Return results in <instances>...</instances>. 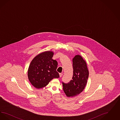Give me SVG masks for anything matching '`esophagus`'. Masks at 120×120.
I'll list each match as a JSON object with an SVG mask.
<instances>
[{"instance_id":"1","label":"esophagus","mask_w":120,"mask_h":120,"mask_svg":"<svg viewBox=\"0 0 120 120\" xmlns=\"http://www.w3.org/2000/svg\"><path fill=\"white\" fill-rule=\"evenodd\" d=\"M59 76L60 77H61L63 76V74L62 73H59Z\"/></svg>"}]
</instances>
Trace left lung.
I'll use <instances>...</instances> for the list:
<instances>
[{"label": "left lung", "instance_id": "left-lung-1", "mask_svg": "<svg viewBox=\"0 0 120 120\" xmlns=\"http://www.w3.org/2000/svg\"><path fill=\"white\" fill-rule=\"evenodd\" d=\"M72 80L68 84L63 83V91L68 97L76 96L83 91L89 74L86 60L80 55H75L72 59Z\"/></svg>", "mask_w": 120, "mask_h": 120}]
</instances>
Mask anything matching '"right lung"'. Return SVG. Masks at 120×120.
Wrapping results in <instances>:
<instances>
[{"label":"right lung","mask_w":120,"mask_h":120,"mask_svg":"<svg viewBox=\"0 0 120 120\" xmlns=\"http://www.w3.org/2000/svg\"><path fill=\"white\" fill-rule=\"evenodd\" d=\"M52 51L43 52L32 59L29 67L27 75L31 84L36 89L47 86L53 78H58L59 75L56 71L57 63L52 57Z\"/></svg>","instance_id":"1"}]
</instances>
